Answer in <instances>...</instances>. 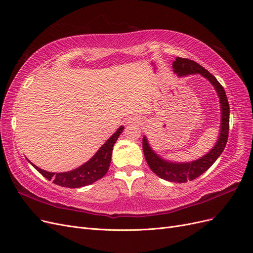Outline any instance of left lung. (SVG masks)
Listing matches in <instances>:
<instances>
[{"label": "left lung", "instance_id": "1", "mask_svg": "<svg viewBox=\"0 0 253 253\" xmlns=\"http://www.w3.org/2000/svg\"><path fill=\"white\" fill-rule=\"evenodd\" d=\"M173 70L179 77L180 76H188L191 74H201L205 78L208 79L217 91L221 111L220 133L215 145H214L213 149L209 153H207L206 155H204L200 159L194 160V162L185 164L167 162V160L159 157L156 153L151 149L147 137L143 136V154L150 169L157 176H159L160 178L168 181L181 183L188 180H193L197 178L198 176H201L203 173L208 170L214 163H215V160L219 157L221 153H223L228 140L229 111L230 110H229V103L224 87L221 86V84L217 81V79L207 71L206 68H204L203 66L194 62L192 60L177 57L173 62Z\"/></svg>", "mask_w": 253, "mask_h": 253}]
</instances>
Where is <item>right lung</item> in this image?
<instances>
[{"label": "right lung", "instance_id": "1", "mask_svg": "<svg viewBox=\"0 0 253 253\" xmlns=\"http://www.w3.org/2000/svg\"><path fill=\"white\" fill-rule=\"evenodd\" d=\"M122 131H124V126H120L87 163L70 172L51 173L40 169V168L30 163L29 160L28 162L45 178H47L48 180L52 179V182L58 186L66 188H80L87 186L102 178L106 172L109 171L113 147Z\"/></svg>", "mask_w": 253, "mask_h": 253}]
</instances>
